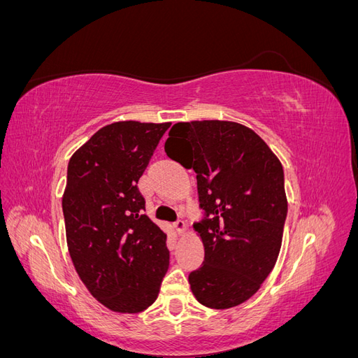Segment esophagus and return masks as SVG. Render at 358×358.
I'll list each match as a JSON object with an SVG mask.
<instances>
[{
  "label": "esophagus",
  "instance_id": "esophagus-1",
  "mask_svg": "<svg viewBox=\"0 0 358 358\" xmlns=\"http://www.w3.org/2000/svg\"><path fill=\"white\" fill-rule=\"evenodd\" d=\"M175 229H176V231H178L179 234H182L183 231L187 230V222L183 221V220H178V221L175 222Z\"/></svg>",
  "mask_w": 358,
  "mask_h": 358
}]
</instances>
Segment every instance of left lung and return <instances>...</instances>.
<instances>
[{"mask_svg": "<svg viewBox=\"0 0 358 358\" xmlns=\"http://www.w3.org/2000/svg\"><path fill=\"white\" fill-rule=\"evenodd\" d=\"M164 149L196 171L204 210L194 224L204 262L188 276L192 294L212 309L241 305L272 272L282 245V164L251 128L230 121L178 122Z\"/></svg>", "mask_w": 358, "mask_h": 358, "instance_id": "obj_1", "label": "left lung"}]
</instances>
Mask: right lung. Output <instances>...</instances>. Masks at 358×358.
<instances>
[{
  "label": "right lung",
  "instance_id": "add662e5",
  "mask_svg": "<svg viewBox=\"0 0 358 358\" xmlns=\"http://www.w3.org/2000/svg\"><path fill=\"white\" fill-rule=\"evenodd\" d=\"M170 125H106L69 162L62 212L71 262L91 294L115 312L149 308L167 273V234L145 215L137 182Z\"/></svg>",
  "mask_w": 358,
  "mask_h": 358
}]
</instances>
